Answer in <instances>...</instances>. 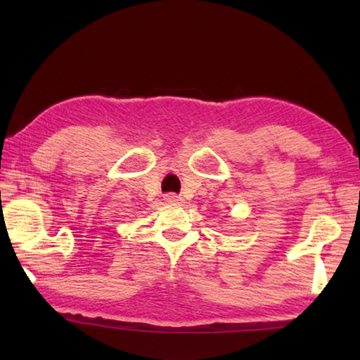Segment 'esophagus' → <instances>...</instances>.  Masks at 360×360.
Returning <instances> with one entry per match:
<instances>
[{"instance_id": "1", "label": "esophagus", "mask_w": 360, "mask_h": 360, "mask_svg": "<svg viewBox=\"0 0 360 360\" xmlns=\"http://www.w3.org/2000/svg\"><path fill=\"white\" fill-rule=\"evenodd\" d=\"M163 198H165L167 203H181L182 202L181 195H178V193H167Z\"/></svg>"}]
</instances>
